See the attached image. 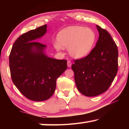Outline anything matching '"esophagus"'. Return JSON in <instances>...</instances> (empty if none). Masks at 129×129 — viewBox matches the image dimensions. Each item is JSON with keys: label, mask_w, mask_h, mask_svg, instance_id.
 I'll list each match as a JSON object with an SVG mask.
<instances>
[{"label": "esophagus", "mask_w": 129, "mask_h": 129, "mask_svg": "<svg viewBox=\"0 0 129 129\" xmlns=\"http://www.w3.org/2000/svg\"><path fill=\"white\" fill-rule=\"evenodd\" d=\"M68 68H70L72 66V62L70 60L68 61Z\"/></svg>", "instance_id": "1"}]
</instances>
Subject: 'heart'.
Returning <instances> with one entry per match:
<instances>
[{"label": "heart", "instance_id": "1", "mask_svg": "<svg viewBox=\"0 0 129 129\" xmlns=\"http://www.w3.org/2000/svg\"><path fill=\"white\" fill-rule=\"evenodd\" d=\"M58 42L54 43L57 50L62 46L68 47L70 56L80 59L88 55L94 47L96 35L93 30L82 26H71L63 29L57 35Z\"/></svg>", "mask_w": 129, "mask_h": 129}]
</instances>
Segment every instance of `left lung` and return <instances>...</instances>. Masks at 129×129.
<instances>
[{
  "mask_svg": "<svg viewBox=\"0 0 129 129\" xmlns=\"http://www.w3.org/2000/svg\"><path fill=\"white\" fill-rule=\"evenodd\" d=\"M96 27L99 37L96 46L85 57L75 60L72 66L77 89L88 97L105 92L118 70L117 45L108 31Z\"/></svg>",
  "mask_w": 129,
  "mask_h": 129,
  "instance_id": "left-lung-1",
  "label": "left lung"
}]
</instances>
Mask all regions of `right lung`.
Here are the masks:
<instances>
[{
	"mask_svg": "<svg viewBox=\"0 0 129 129\" xmlns=\"http://www.w3.org/2000/svg\"><path fill=\"white\" fill-rule=\"evenodd\" d=\"M47 24L19 37L9 55L12 80L20 93L33 101L49 99L53 94L56 80L67 69L66 60L49 57L46 46L35 42L46 33Z\"/></svg>",
	"mask_w": 129,
	"mask_h": 129,
	"instance_id": "1",
	"label": "right lung"
}]
</instances>
